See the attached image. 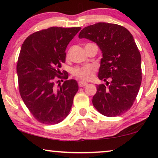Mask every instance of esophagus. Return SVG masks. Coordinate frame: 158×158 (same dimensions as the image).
<instances>
[{"label":"esophagus","mask_w":158,"mask_h":158,"mask_svg":"<svg viewBox=\"0 0 158 158\" xmlns=\"http://www.w3.org/2000/svg\"><path fill=\"white\" fill-rule=\"evenodd\" d=\"M88 83H86L85 81H79L78 82V85L79 87H84V86L87 85Z\"/></svg>","instance_id":"obj_1"}]
</instances>
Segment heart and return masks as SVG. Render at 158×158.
<instances>
[{
	"mask_svg": "<svg viewBox=\"0 0 158 158\" xmlns=\"http://www.w3.org/2000/svg\"><path fill=\"white\" fill-rule=\"evenodd\" d=\"M96 71V67L94 64L77 67L73 71V74L77 78L83 81H89L94 77L95 72Z\"/></svg>",
	"mask_w": 158,
	"mask_h": 158,
	"instance_id": "1",
	"label": "heart"
}]
</instances>
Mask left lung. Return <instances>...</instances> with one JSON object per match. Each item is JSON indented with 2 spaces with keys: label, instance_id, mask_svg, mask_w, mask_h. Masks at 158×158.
Instances as JSON below:
<instances>
[{
  "label": "left lung",
  "instance_id": "left-lung-1",
  "mask_svg": "<svg viewBox=\"0 0 158 158\" xmlns=\"http://www.w3.org/2000/svg\"><path fill=\"white\" fill-rule=\"evenodd\" d=\"M78 36L96 43L103 54L98 77L106 83L97 85L94 106L106 116L122 115L133 105L142 82L141 55L133 36L122 26L100 22Z\"/></svg>",
  "mask_w": 158,
  "mask_h": 158
}]
</instances>
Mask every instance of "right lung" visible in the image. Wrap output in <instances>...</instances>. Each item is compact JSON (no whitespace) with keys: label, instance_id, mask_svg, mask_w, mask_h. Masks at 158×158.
Returning a JSON list of instances; mask_svg holds the SVG:
<instances>
[{"label":"right lung","instance_id":"obj_1","mask_svg":"<svg viewBox=\"0 0 158 158\" xmlns=\"http://www.w3.org/2000/svg\"><path fill=\"white\" fill-rule=\"evenodd\" d=\"M81 29L50 27L29 35L21 46L16 65L19 93L34 117L42 124H58L70 111L78 84L67 80L68 73L63 71L62 75L59 68L65 62L67 46ZM58 78L66 81L56 86Z\"/></svg>","mask_w":158,"mask_h":158}]
</instances>
